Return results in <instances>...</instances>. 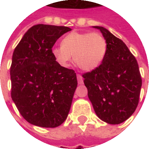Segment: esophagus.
<instances>
[{
  "instance_id": "esophagus-1",
  "label": "esophagus",
  "mask_w": 149,
  "mask_h": 149,
  "mask_svg": "<svg viewBox=\"0 0 149 149\" xmlns=\"http://www.w3.org/2000/svg\"><path fill=\"white\" fill-rule=\"evenodd\" d=\"M77 81H78V84H83V77L81 74H77Z\"/></svg>"
}]
</instances>
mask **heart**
<instances>
[{"mask_svg": "<svg viewBox=\"0 0 149 149\" xmlns=\"http://www.w3.org/2000/svg\"><path fill=\"white\" fill-rule=\"evenodd\" d=\"M108 44L102 34L91 32H72L62 40V45L53 47L52 56L62 66L72 60L84 71L99 67L106 55Z\"/></svg>", "mask_w": 149, "mask_h": 149, "instance_id": "obj_1", "label": "heart"}]
</instances>
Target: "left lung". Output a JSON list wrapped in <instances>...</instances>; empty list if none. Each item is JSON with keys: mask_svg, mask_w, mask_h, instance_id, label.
Segmentation results:
<instances>
[{"mask_svg": "<svg viewBox=\"0 0 149 149\" xmlns=\"http://www.w3.org/2000/svg\"><path fill=\"white\" fill-rule=\"evenodd\" d=\"M108 44L106 55L96 69L82 75L97 116L111 125L125 121L135 112L142 85L138 63L121 40L100 26Z\"/></svg>", "mask_w": 149, "mask_h": 149, "instance_id": "8db88e82", "label": "left lung"}]
</instances>
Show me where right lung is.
<instances>
[{"mask_svg":"<svg viewBox=\"0 0 149 149\" xmlns=\"http://www.w3.org/2000/svg\"><path fill=\"white\" fill-rule=\"evenodd\" d=\"M71 30L66 26L36 24L15 48L11 97L21 115L32 125L56 128L68 116L77 86V75L56 61L52 49Z\"/></svg>","mask_w":149,"mask_h":149,"instance_id":"add662e5","label":"right lung"}]
</instances>
